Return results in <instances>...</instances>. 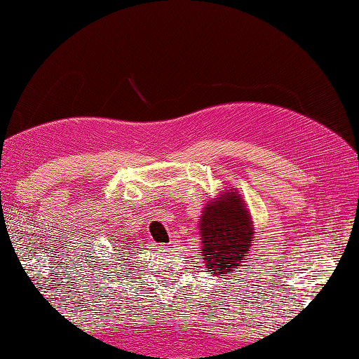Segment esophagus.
I'll list each match as a JSON object with an SVG mask.
<instances>
[{"mask_svg":"<svg viewBox=\"0 0 359 359\" xmlns=\"http://www.w3.org/2000/svg\"><path fill=\"white\" fill-rule=\"evenodd\" d=\"M170 244H175V241H171V243H170ZM171 248H172V245H171Z\"/></svg>","mask_w":359,"mask_h":359,"instance_id":"esophagus-1","label":"esophagus"}]
</instances>
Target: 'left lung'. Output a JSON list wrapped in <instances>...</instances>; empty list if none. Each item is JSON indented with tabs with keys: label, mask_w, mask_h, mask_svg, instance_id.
I'll list each match as a JSON object with an SVG mask.
<instances>
[{
	"label": "left lung",
	"mask_w": 359,
	"mask_h": 359,
	"mask_svg": "<svg viewBox=\"0 0 359 359\" xmlns=\"http://www.w3.org/2000/svg\"><path fill=\"white\" fill-rule=\"evenodd\" d=\"M202 257L210 273L221 276L240 266L250 249L254 226L235 191L210 202L199 224Z\"/></svg>",
	"instance_id": "8db88e82"
}]
</instances>
